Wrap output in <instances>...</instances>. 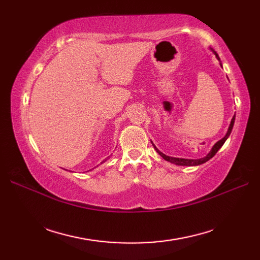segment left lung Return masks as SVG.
Wrapping results in <instances>:
<instances>
[{
  "instance_id": "8db88e82",
  "label": "left lung",
  "mask_w": 260,
  "mask_h": 260,
  "mask_svg": "<svg viewBox=\"0 0 260 260\" xmlns=\"http://www.w3.org/2000/svg\"><path fill=\"white\" fill-rule=\"evenodd\" d=\"M213 51V50H212ZM213 53L215 54V57H217V59L218 60H220V58H219V56H218V53L215 52V51H213ZM221 64V63H220ZM235 117H236V115H234V117H233V119H231V123H230V125H229V128H228V132H227V134H225V136L223 137V139H221L220 141H218L217 143H215V144L213 145V147L211 148V151L209 152V154L207 156H204V157H202V158H198V159H189V158H179V157H171V156H168V155H165V154H163L162 152H159L157 148H156V146L154 145V148H155V151L159 154V155H161L165 161H169V162H171V163H173V164H176V165H183V167H194V165H200V164H203V163H206L207 161H209L210 158H212L214 155H215V153H217L220 148H221V146L224 144V142L227 141V139L229 137V135H230V133H231V131H233V127H234V124H235Z\"/></svg>"
}]
</instances>
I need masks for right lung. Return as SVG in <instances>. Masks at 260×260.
<instances>
[{"instance_id":"add662e5","label":"right lung","mask_w":260,"mask_h":260,"mask_svg":"<svg viewBox=\"0 0 260 260\" xmlns=\"http://www.w3.org/2000/svg\"><path fill=\"white\" fill-rule=\"evenodd\" d=\"M105 161H106V159H105ZM105 161H103V162H105ZM103 162H102V163H103Z\"/></svg>"}]
</instances>
